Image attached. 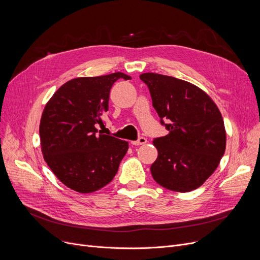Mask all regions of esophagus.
<instances>
[{
    "instance_id": "34e87169",
    "label": "esophagus",
    "mask_w": 260,
    "mask_h": 260,
    "mask_svg": "<svg viewBox=\"0 0 260 260\" xmlns=\"http://www.w3.org/2000/svg\"><path fill=\"white\" fill-rule=\"evenodd\" d=\"M147 142V139L144 138V137H140L137 141H132V144L133 145H142V144H145Z\"/></svg>"
}]
</instances>
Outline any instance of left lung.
Returning a JSON list of instances; mask_svg holds the SVG:
<instances>
[{
    "label": "left lung",
    "mask_w": 260,
    "mask_h": 260,
    "mask_svg": "<svg viewBox=\"0 0 260 260\" xmlns=\"http://www.w3.org/2000/svg\"><path fill=\"white\" fill-rule=\"evenodd\" d=\"M153 106L169 134L153 141L158 157L154 180L174 192H190L215 172L225 151L226 133L219 108L210 95L187 81L155 73L140 75Z\"/></svg>",
    "instance_id": "left-lung-1"
}]
</instances>
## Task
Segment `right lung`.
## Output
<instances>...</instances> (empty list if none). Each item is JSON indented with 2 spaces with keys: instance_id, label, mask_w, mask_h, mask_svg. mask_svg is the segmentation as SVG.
<instances>
[{
  "instance_id": "right-lung-1",
  "label": "right lung",
  "mask_w": 260,
  "mask_h": 260,
  "mask_svg": "<svg viewBox=\"0 0 260 260\" xmlns=\"http://www.w3.org/2000/svg\"><path fill=\"white\" fill-rule=\"evenodd\" d=\"M123 73L80 77L64 83L46 103L40 121L41 151L67 187L86 194L113 180L128 142L98 131L108 109L109 91Z\"/></svg>"
}]
</instances>
